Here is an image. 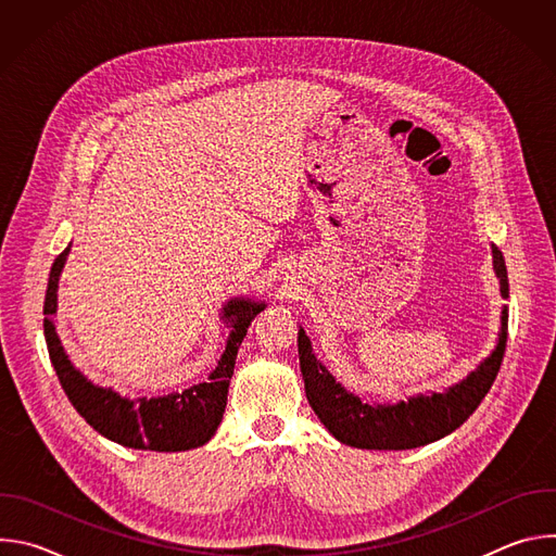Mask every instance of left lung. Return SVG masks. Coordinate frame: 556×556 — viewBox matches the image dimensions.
<instances>
[{
    "mask_svg": "<svg viewBox=\"0 0 556 556\" xmlns=\"http://www.w3.org/2000/svg\"><path fill=\"white\" fill-rule=\"evenodd\" d=\"M493 268L500 279V292L508 299V273L502 251L493 244ZM508 339V309H502L500 341L491 356L464 380L442 393H420L395 405H367L350 393L337 378L316 361L312 343L303 328L299 330V365L305 382V395L312 412L326 429L343 444L374 451H405L431 444L453 433L480 407L497 378Z\"/></svg>",
    "mask_w": 556,
    "mask_h": 556,
    "instance_id": "1",
    "label": "left lung"
}]
</instances>
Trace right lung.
Listing matches in <instances>:
<instances>
[{"mask_svg": "<svg viewBox=\"0 0 556 556\" xmlns=\"http://www.w3.org/2000/svg\"><path fill=\"white\" fill-rule=\"evenodd\" d=\"M70 247L54 260L50 268L46 301H43V334L48 354L59 382L72 407L86 418V422L112 442L142 451H189L206 444L224 416L228 382L235 369L237 350H240L251 321L266 307L251 299H230L222 307V321L230 328L226 350L217 367L204 382L191 384L185 391H174L153 399H123L112 387H99L78 371L67 358L56 334L52 314L56 312L59 277L70 255Z\"/></svg>", "mask_w": 556, "mask_h": 556, "instance_id": "1", "label": "right lung"}]
</instances>
